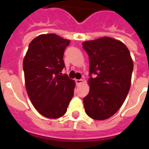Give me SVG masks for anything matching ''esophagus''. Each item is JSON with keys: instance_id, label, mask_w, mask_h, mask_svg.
Masks as SVG:
<instances>
[{"instance_id": "1", "label": "esophagus", "mask_w": 149, "mask_h": 149, "mask_svg": "<svg viewBox=\"0 0 149 149\" xmlns=\"http://www.w3.org/2000/svg\"><path fill=\"white\" fill-rule=\"evenodd\" d=\"M75 82H76L77 85H79V84H81L83 82V81L81 79H77V80H75Z\"/></svg>"}]
</instances>
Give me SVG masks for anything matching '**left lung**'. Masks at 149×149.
Wrapping results in <instances>:
<instances>
[{"label":"left lung","instance_id":"obj_1","mask_svg":"<svg viewBox=\"0 0 149 149\" xmlns=\"http://www.w3.org/2000/svg\"><path fill=\"white\" fill-rule=\"evenodd\" d=\"M89 59V93L84 110L94 120H105L117 112L131 85L133 62L125 45L110 37L82 44Z\"/></svg>","mask_w":149,"mask_h":149}]
</instances>
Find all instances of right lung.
<instances>
[{"label":"right lung","instance_id":"1","mask_svg":"<svg viewBox=\"0 0 149 149\" xmlns=\"http://www.w3.org/2000/svg\"><path fill=\"white\" fill-rule=\"evenodd\" d=\"M69 44V40L54 33L40 35L31 41L24 58L27 93L35 109L47 118L64 115L74 95L75 82L61 73Z\"/></svg>","mask_w":149,"mask_h":149}]
</instances>
